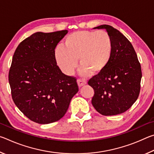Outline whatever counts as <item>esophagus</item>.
<instances>
[{
    "label": "esophagus",
    "instance_id": "34e87169",
    "mask_svg": "<svg viewBox=\"0 0 154 154\" xmlns=\"http://www.w3.org/2000/svg\"><path fill=\"white\" fill-rule=\"evenodd\" d=\"M77 83H78V85H79V87H82V86H83V85H84L85 84H86V82H85V80L78 79H77Z\"/></svg>",
    "mask_w": 154,
    "mask_h": 154
}]
</instances>
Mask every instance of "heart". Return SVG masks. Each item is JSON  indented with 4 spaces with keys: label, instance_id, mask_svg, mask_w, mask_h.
<instances>
[{
    "label": "heart",
    "instance_id": "b5f03b06",
    "mask_svg": "<svg viewBox=\"0 0 154 154\" xmlns=\"http://www.w3.org/2000/svg\"><path fill=\"white\" fill-rule=\"evenodd\" d=\"M112 41L104 30L76 31L68 35L63 46L57 47L54 56L58 66L67 75L73 74L77 58L82 75L98 74L105 69L111 58Z\"/></svg>",
    "mask_w": 154,
    "mask_h": 154
}]
</instances>
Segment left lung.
Instances as JSON below:
<instances>
[{
  "label": "left lung",
  "mask_w": 154,
  "mask_h": 154,
  "mask_svg": "<svg viewBox=\"0 0 154 154\" xmlns=\"http://www.w3.org/2000/svg\"><path fill=\"white\" fill-rule=\"evenodd\" d=\"M94 28L106 30L111 38L112 52L105 69L88 81L94 91L92 104L103 116L121 114L139 97L140 64L131 43L119 30L106 24Z\"/></svg>",
  "instance_id": "1"
}]
</instances>
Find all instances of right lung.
<instances>
[{
  "label": "right lung",
  "instance_id": "obj_1",
  "mask_svg": "<svg viewBox=\"0 0 154 154\" xmlns=\"http://www.w3.org/2000/svg\"><path fill=\"white\" fill-rule=\"evenodd\" d=\"M68 30L34 33L17 46L9 72L11 96L24 116L36 123L58 121L79 88L76 77L64 75L54 56Z\"/></svg>",
  "mask_w": 154,
  "mask_h": 154
}]
</instances>
